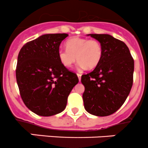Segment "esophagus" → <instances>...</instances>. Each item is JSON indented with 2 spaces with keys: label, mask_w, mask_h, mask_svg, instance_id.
I'll list each match as a JSON object with an SVG mask.
<instances>
[{
  "label": "esophagus",
  "mask_w": 148,
  "mask_h": 148,
  "mask_svg": "<svg viewBox=\"0 0 148 148\" xmlns=\"http://www.w3.org/2000/svg\"><path fill=\"white\" fill-rule=\"evenodd\" d=\"M77 76H78V80H79V81H81V74H80V73H78V74H77Z\"/></svg>",
  "instance_id": "obj_1"
}]
</instances>
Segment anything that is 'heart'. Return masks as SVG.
I'll return each mask as SVG.
<instances>
[{"mask_svg":"<svg viewBox=\"0 0 148 148\" xmlns=\"http://www.w3.org/2000/svg\"><path fill=\"white\" fill-rule=\"evenodd\" d=\"M65 45L67 49L58 51V58L65 67H70L78 59L79 69H93L102 59V45L97 40L73 37L66 42Z\"/></svg>","mask_w":148,"mask_h":148,"instance_id":"1","label":"heart"}]
</instances>
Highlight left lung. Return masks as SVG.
Segmentation results:
<instances>
[{"instance_id":"8db88e82","label":"left lung","mask_w":148,"mask_h":148,"mask_svg":"<svg viewBox=\"0 0 148 148\" xmlns=\"http://www.w3.org/2000/svg\"><path fill=\"white\" fill-rule=\"evenodd\" d=\"M100 42L101 62L92 72L81 76L85 87L84 108L95 116L112 114L122 106L133 85L134 62L123 42L109 34H87Z\"/></svg>"}]
</instances>
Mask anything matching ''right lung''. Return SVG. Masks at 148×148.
<instances>
[{
    "label": "right lung",
    "instance_id": "add662e5",
    "mask_svg": "<svg viewBox=\"0 0 148 148\" xmlns=\"http://www.w3.org/2000/svg\"><path fill=\"white\" fill-rule=\"evenodd\" d=\"M67 34H47L23 46L17 57L16 78L20 96L28 109L49 116L63 112L67 97L78 83L58 58Z\"/></svg>",
    "mask_w": 148,
    "mask_h": 148
}]
</instances>
